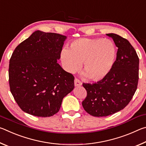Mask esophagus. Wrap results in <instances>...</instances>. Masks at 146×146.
<instances>
[{"label": "esophagus", "instance_id": "1", "mask_svg": "<svg viewBox=\"0 0 146 146\" xmlns=\"http://www.w3.org/2000/svg\"><path fill=\"white\" fill-rule=\"evenodd\" d=\"M82 83L80 82V80H78V79L77 78H75V86H76V87H78V86H82Z\"/></svg>", "mask_w": 146, "mask_h": 146}]
</instances>
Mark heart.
<instances>
[{
    "mask_svg": "<svg viewBox=\"0 0 146 146\" xmlns=\"http://www.w3.org/2000/svg\"><path fill=\"white\" fill-rule=\"evenodd\" d=\"M116 48L106 38H78L73 41L70 48H64L60 59L64 69L69 73L78 70L84 62L83 73L91 80L98 81L108 75L114 64Z\"/></svg>",
    "mask_w": 146,
    "mask_h": 146,
    "instance_id": "heart-1",
    "label": "heart"
}]
</instances>
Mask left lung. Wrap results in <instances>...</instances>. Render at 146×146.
<instances>
[{"instance_id":"8db88e82","label":"left lung","mask_w":146,"mask_h":146,"mask_svg":"<svg viewBox=\"0 0 146 146\" xmlns=\"http://www.w3.org/2000/svg\"><path fill=\"white\" fill-rule=\"evenodd\" d=\"M118 48L117 58L110 72L94 84L83 83L87 97L82 101L84 110L93 117H107L123 110L137 88L139 58L127 39L115 33L106 34Z\"/></svg>"}]
</instances>
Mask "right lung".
<instances>
[{"label": "right lung", "mask_w": 146, "mask_h": 146, "mask_svg": "<svg viewBox=\"0 0 146 146\" xmlns=\"http://www.w3.org/2000/svg\"><path fill=\"white\" fill-rule=\"evenodd\" d=\"M67 36L35 31L17 46L9 60V83L23 111L48 117L58 112L74 89V76L57 63Z\"/></svg>", "instance_id": "right-lung-1"}]
</instances>
